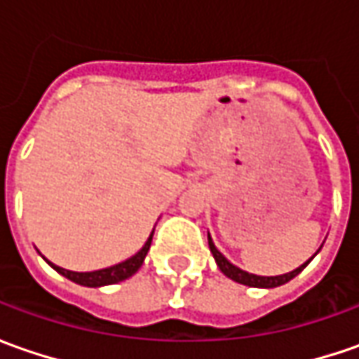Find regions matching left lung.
Masks as SVG:
<instances>
[{
  "label": "left lung",
  "instance_id": "left-lung-1",
  "mask_svg": "<svg viewBox=\"0 0 359 359\" xmlns=\"http://www.w3.org/2000/svg\"><path fill=\"white\" fill-rule=\"evenodd\" d=\"M208 243H210V252L214 254L215 264H217V268L222 269V273H224V276H228L229 280H233V282H238V283H243V285H250V287H278V285L287 283L290 280H294L297 273L310 264L311 257L322 250V248H320V250L311 255L306 264H302L299 268H296L294 271H290V273H282V276H255V273H248V271H243V269H240L238 266H233L231 262H228V259L224 257V254H222V252H219V250L214 245V241H212V238H210V233H208Z\"/></svg>",
  "mask_w": 359,
  "mask_h": 359
}]
</instances>
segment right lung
Here are the masks:
<instances>
[{
  "label": "right lung",
  "instance_id": "obj_1",
  "mask_svg": "<svg viewBox=\"0 0 359 359\" xmlns=\"http://www.w3.org/2000/svg\"><path fill=\"white\" fill-rule=\"evenodd\" d=\"M151 238H154V231L149 233V238H147V241L144 243V248H142L137 254L128 257V259L121 262V264L111 266V268L95 269V271H69V269L60 268V266H55V264H51V262H48V264L55 269L57 273H62L67 280L79 283V285H86V287H102V285H109V283L123 282V280L131 278L137 269L142 268L145 255L149 252V245H151Z\"/></svg>",
  "mask_w": 359,
  "mask_h": 359
}]
</instances>
